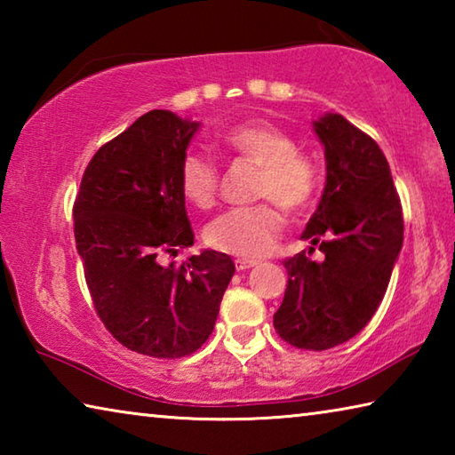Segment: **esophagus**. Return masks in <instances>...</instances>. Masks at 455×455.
<instances>
[{
	"instance_id": "esophagus-1",
	"label": "esophagus",
	"mask_w": 455,
	"mask_h": 455,
	"mask_svg": "<svg viewBox=\"0 0 455 455\" xmlns=\"http://www.w3.org/2000/svg\"><path fill=\"white\" fill-rule=\"evenodd\" d=\"M257 265H259L257 259H236L235 260L236 271H246V268H252V267H257Z\"/></svg>"
}]
</instances>
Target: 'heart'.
Listing matches in <instances>:
<instances>
[{"instance_id": "obj_1", "label": "heart", "mask_w": 455, "mask_h": 455, "mask_svg": "<svg viewBox=\"0 0 455 455\" xmlns=\"http://www.w3.org/2000/svg\"><path fill=\"white\" fill-rule=\"evenodd\" d=\"M228 156L259 164L255 196L267 198L251 206H236L209 222L204 241L214 251L235 257H263L283 233V212L301 214L315 203L321 188V168L309 152L297 148V140L281 126L257 120L228 128L219 138ZM219 166L200 152H187L179 166L184 198L196 209L217 203Z\"/></svg>"}]
</instances>
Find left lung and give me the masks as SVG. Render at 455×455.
<instances>
[{
    "instance_id": "1",
    "label": "left lung",
    "mask_w": 455,
    "mask_h": 455,
    "mask_svg": "<svg viewBox=\"0 0 455 455\" xmlns=\"http://www.w3.org/2000/svg\"><path fill=\"white\" fill-rule=\"evenodd\" d=\"M327 184L301 238L319 245L284 259L289 281L273 325L297 349L325 351L363 329L387 291L403 244V212L387 158L371 136L339 114L315 122Z\"/></svg>"
}]
</instances>
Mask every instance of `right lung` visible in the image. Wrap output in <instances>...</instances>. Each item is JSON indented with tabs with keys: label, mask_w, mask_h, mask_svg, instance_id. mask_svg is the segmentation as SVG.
I'll list each match as a JSON object with an SVG mask.
<instances>
[{
	"label": "right lung",
	"mask_w": 455,
	"mask_h": 455,
	"mask_svg": "<svg viewBox=\"0 0 455 455\" xmlns=\"http://www.w3.org/2000/svg\"><path fill=\"white\" fill-rule=\"evenodd\" d=\"M198 122L150 110L100 146L74 200L76 246L100 321L140 355L184 357L211 337L235 275L225 252L164 263L195 243L179 166Z\"/></svg>",
	"instance_id": "add662e5"
}]
</instances>
